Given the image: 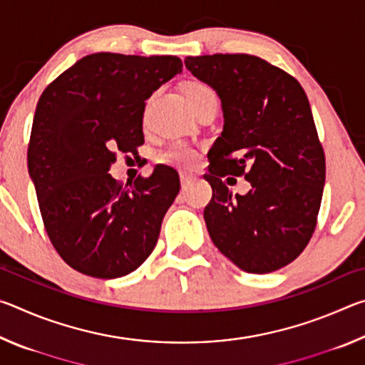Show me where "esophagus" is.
<instances>
[{
	"instance_id": "esophagus-1",
	"label": "esophagus",
	"mask_w": 365,
	"mask_h": 365,
	"mask_svg": "<svg viewBox=\"0 0 365 365\" xmlns=\"http://www.w3.org/2000/svg\"><path fill=\"white\" fill-rule=\"evenodd\" d=\"M180 182H182V187L185 188L187 185H190L193 182V175H188V174H180Z\"/></svg>"
}]
</instances>
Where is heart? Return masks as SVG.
Instances as JSON below:
<instances>
[{
	"label": "heart",
	"mask_w": 365,
	"mask_h": 365,
	"mask_svg": "<svg viewBox=\"0 0 365 365\" xmlns=\"http://www.w3.org/2000/svg\"><path fill=\"white\" fill-rule=\"evenodd\" d=\"M185 96L188 98L190 104H196L201 100H206V98L215 96V93L211 86L206 83L190 82L187 86H185ZM160 160H163L164 164L177 165V168H182V169H190L196 164L197 153L188 145L177 143V145H172L168 151L163 153Z\"/></svg>",
	"instance_id": "1"
}]
</instances>
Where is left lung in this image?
<instances>
[{
	"mask_svg": "<svg viewBox=\"0 0 365 365\" xmlns=\"http://www.w3.org/2000/svg\"><path fill=\"white\" fill-rule=\"evenodd\" d=\"M185 66L217 91L224 113L205 175L212 187L205 209L211 240L250 274L285 267L316 230L325 183V154L304 90L251 54L188 56ZM225 175H243L252 190L232 198Z\"/></svg>",
	"mask_w": 365,
	"mask_h": 365,
	"instance_id": "obj_1",
	"label": "left lung"
}]
</instances>
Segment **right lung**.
<instances>
[{"label": "right lung", "mask_w": 365, "mask_h": 365, "mask_svg": "<svg viewBox=\"0 0 365 365\" xmlns=\"http://www.w3.org/2000/svg\"><path fill=\"white\" fill-rule=\"evenodd\" d=\"M177 56L95 53L49 83L35 109L27 151L43 224L72 269L117 279L143 264L180 190L168 165L130 188L110 177L115 151L145 143V101L182 72Z\"/></svg>", "instance_id": "1"}]
</instances>
